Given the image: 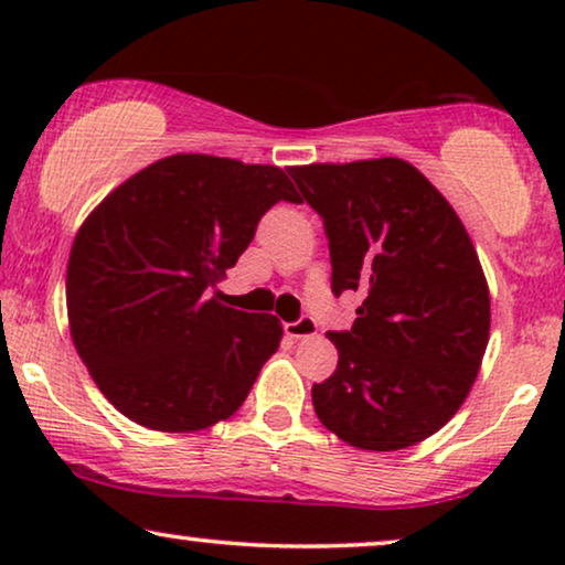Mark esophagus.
<instances>
[{
  "label": "esophagus",
  "mask_w": 565,
  "mask_h": 565,
  "mask_svg": "<svg viewBox=\"0 0 565 565\" xmlns=\"http://www.w3.org/2000/svg\"><path fill=\"white\" fill-rule=\"evenodd\" d=\"M316 331H319V327H316V321L311 319V316H303V319H298V321H292V323H285V334H288L290 339L316 337Z\"/></svg>",
  "instance_id": "esophagus-1"
}]
</instances>
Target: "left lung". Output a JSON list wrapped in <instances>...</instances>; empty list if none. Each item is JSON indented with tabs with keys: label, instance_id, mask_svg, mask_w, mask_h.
<instances>
[{
	"label": "left lung",
	"instance_id": "left-lung-1",
	"mask_svg": "<svg viewBox=\"0 0 565 565\" xmlns=\"http://www.w3.org/2000/svg\"><path fill=\"white\" fill-rule=\"evenodd\" d=\"M323 218L331 290H362L352 331H329L339 362L313 383L319 422L370 452L406 450L458 414L481 370L491 296L466 226L404 159L290 167Z\"/></svg>",
	"mask_w": 565,
	"mask_h": 565
}]
</instances>
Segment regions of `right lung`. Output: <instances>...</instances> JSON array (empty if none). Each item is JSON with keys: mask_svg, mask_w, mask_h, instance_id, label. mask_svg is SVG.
<instances>
[{"mask_svg": "<svg viewBox=\"0 0 565 565\" xmlns=\"http://www.w3.org/2000/svg\"><path fill=\"white\" fill-rule=\"evenodd\" d=\"M277 200L273 164L172 153L118 184L76 231L66 267L72 342L103 396L157 431H200L238 412L280 347L273 313L207 298Z\"/></svg>", "mask_w": 565, "mask_h": 565, "instance_id": "right-lung-1", "label": "right lung"}]
</instances>
